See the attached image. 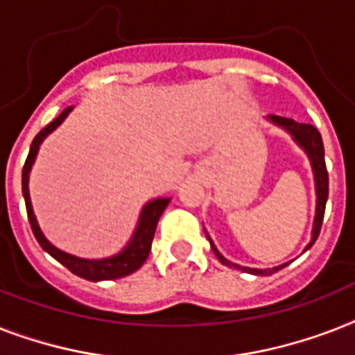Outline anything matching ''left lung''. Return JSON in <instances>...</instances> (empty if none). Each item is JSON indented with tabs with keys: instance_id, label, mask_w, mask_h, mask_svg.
Wrapping results in <instances>:
<instances>
[{
	"instance_id": "8db88e82",
	"label": "left lung",
	"mask_w": 355,
	"mask_h": 355,
	"mask_svg": "<svg viewBox=\"0 0 355 355\" xmlns=\"http://www.w3.org/2000/svg\"><path fill=\"white\" fill-rule=\"evenodd\" d=\"M270 121H275L276 125H280L286 130L293 134V138L297 139L298 144L302 145L306 153L309 155V160H311V166H313L315 173V184H317V216H315V225H313V237L306 248H309L315 243V239L319 237L320 227H322V219H324V210H326V199H328V171H326V162H324V145H322V138H320V132L313 125L309 123H298L295 119L289 118H280V116H270ZM210 239V237H208ZM211 250L216 252V256L219 258L223 265L227 267H234V269H241L245 272H250V275H259V276H269L272 272H276L282 267H286L287 263L280 265V267H275V269H248V267H239V265L228 261L227 258H223L219 250L216 248V245L211 243Z\"/></svg>"
}]
</instances>
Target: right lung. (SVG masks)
<instances>
[{
    "label": "right lung",
    "mask_w": 355,
    "mask_h": 355,
    "mask_svg": "<svg viewBox=\"0 0 355 355\" xmlns=\"http://www.w3.org/2000/svg\"><path fill=\"white\" fill-rule=\"evenodd\" d=\"M71 107L64 108L58 118L53 119L47 127H44L40 132L36 134L33 144H31L29 155H27V160L24 164V171H21V191H24L25 199V208H27V217H29L31 230L35 234L36 241L40 243V247L49 252L53 258L60 261V263L69 269L73 275L85 278V280H116V278H123V276L130 275L136 269H139L144 261L147 259L150 252V245H153V237H155L156 225H158V219H160L162 211L166 210V206L169 205V199H156L153 202L145 206L144 211H141V217H139L138 228L134 232L132 239L127 245V248L119 252L118 256H112V258L107 259H83L75 258L71 254H66L62 250H58L57 247H53L51 243L47 241L44 234H42L38 223H36V217L33 214V206H31L29 199V188H27V182H29V171L33 162H35V156L38 153V147H40L42 139L46 138L47 134L55 130V128L64 121V118L68 116Z\"/></svg>",
    "instance_id": "right-lung-1"
}]
</instances>
